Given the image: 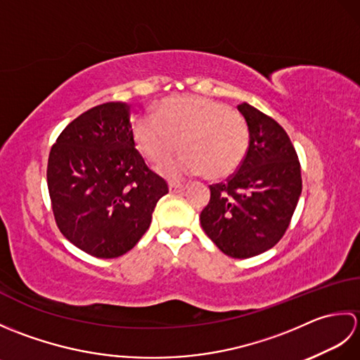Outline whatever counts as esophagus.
I'll use <instances>...</instances> for the list:
<instances>
[{
    "label": "esophagus",
    "instance_id": "obj_1",
    "mask_svg": "<svg viewBox=\"0 0 360 360\" xmlns=\"http://www.w3.org/2000/svg\"><path fill=\"white\" fill-rule=\"evenodd\" d=\"M168 190H170V193H179L184 190V184H179V182H170V184H168Z\"/></svg>",
    "mask_w": 360,
    "mask_h": 360
}]
</instances>
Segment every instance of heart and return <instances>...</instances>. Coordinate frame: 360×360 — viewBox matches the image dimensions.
<instances>
[{
  "label": "heart",
  "mask_w": 360,
  "mask_h": 360,
  "mask_svg": "<svg viewBox=\"0 0 360 360\" xmlns=\"http://www.w3.org/2000/svg\"><path fill=\"white\" fill-rule=\"evenodd\" d=\"M133 136L137 148L156 165L170 160L181 143L184 155L162 168L174 178L200 173L226 178L240 167L249 148V128L241 114L198 96L165 98L155 116L134 120Z\"/></svg>",
  "instance_id": "obj_1"
}]
</instances>
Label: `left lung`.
Returning a JSON list of instances; mask_svg holds the SVG:
<instances>
[{
	"label": "left lung",
	"instance_id": "obj_1",
	"mask_svg": "<svg viewBox=\"0 0 360 360\" xmlns=\"http://www.w3.org/2000/svg\"><path fill=\"white\" fill-rule=\"evenodd\" d=\"M238 110L249 128L248 153L238 170L210 186L200 221L221 252L250 258L274 248L288 231L302 193V173L278 122L249 103Z\"/></svg>",
	"mask_w": 360,
	"mask_h": 360
}]
</instances>
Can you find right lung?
<instances>
[{
	"label": "right lung",
	"mask_w": 360,
	"mask_h": 360,
	"mask_svg": "<svg viewBox=\"0 0 360 360\" xmlns=\"http://www.w3.org/2000/svg\"><path fill=\"white\" fill-rule=\"evenodd\" d=\"M48 188L60 232L97 258L131 250L168 193L137 151L122 102L97 105L60 133L48 159Z\"/></svg>",
	"instance_id": "obj_1"
}]
</instances>
